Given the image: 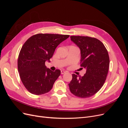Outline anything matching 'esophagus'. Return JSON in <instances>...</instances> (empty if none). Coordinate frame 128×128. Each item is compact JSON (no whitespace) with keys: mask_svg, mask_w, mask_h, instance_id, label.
<instances>
[{"mask_svg":"<svg viewBox=\"0 0 128 128\" xmlns=\"http://www.w3.org/2000/svg\"><path fill=\"white\" fill-rule=\"evenodd\" d=\"M66 71H64V70H61V74H64V73H66Z\"/></svg>","mask_w":128,"mask_h":128,"instance_id":"esophagus-1","label":"esophagus"}]
</instances>
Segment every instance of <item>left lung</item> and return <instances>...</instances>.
I'll return each instance as SVG.
<instances>
[{
    "mask_svg": "<svg viewBox=\"0 0 128 128\" xmlns=\"http://www.w3.org/2000/svg\"><path fill=\"white\" fill-rule=\"evenodd\" d=\"M70 38L80 50V66L86 69V73L82 77L72 74L69 89L78 97H90L100 90L106 80L110 66L108 51L96 38L72 36Z\"/></svg>",
    "mask_w": 128,
    "mask_h": 128,
    "instance_id": "left-lung-1",
    "label": "left lung"
}]
</instances>
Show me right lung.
Returning <instances> with one entry per match:
<instances>
[{
	"label": "right lung",
	"mask_w": 128,
	"mask_h": 128,
	"mask_svg": "<svg viewBox=\"0 0 128 128\" xmlns=\"http://www.w3.org/2000/svg\"><path fill=\"white\" fill-rule=\"evenodd\" d=\"M69 37L67 34H38L22 46L18 60V72L23 84L31 94L41 95L51 90L61 71L53 72L45 65L57 46Z\"/></svg>",
	"instance_id": "add662e5"
}]
</instances>
